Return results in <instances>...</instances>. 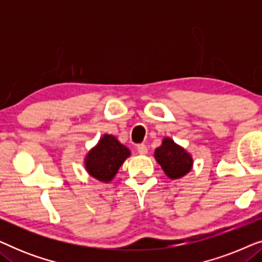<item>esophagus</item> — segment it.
<instances>
[{
    "mask_svg": "<svg viewBox=\"0 0 262 262\" xmlns=\"http://www.w3.org/2000/svg\"><path fill=\"white\" fill-rule=\"evenodd\" d=\"M137 151L139 155H146V154H148V148H146L145 144H138Z\"/></svg>",
    "mask_w": 262,
    "mask_h": 262,
    "instance_id": "esophagus-1",
    "label": "esophagus"
}]
</instances>
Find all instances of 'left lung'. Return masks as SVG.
I'll use <instances>...</instances> for the list:
<instances>
[{"label": "left lung", "mask_w": 262, "mask_h": 262, "mask_svg": "<svg viewBox=\"0 0 262 262\" xmlns=\"http://www.w3.org/2000/svg\"><path fill=\"white\" fill-rule=\"evenodd\" d=\"M154 157L163 169L164 174L171 180L185 177L193 168L191 154L169 137L163 138L162 144L155 150Z\"/></svg>", "instance_id": "obj_1"}]
</instances>
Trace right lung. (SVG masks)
<instances>
[{
  "label": "right lung",
  "instance_id": "obj_1",
  "mask_svg": "<svg viewBox=\"0 0 262 262\" xmlns=\"http://www.w3.org/2000/svg\"><path fill=\"white\" fill-rule=\"evenodd\" d=\"M128 156H131L130 149L121 144L113 135L106 134L85 155L84 168L98 181L110 182Z\"/></svg>",
  "mask_w": 262,
  "mask_h": 262
}]
</instances>
